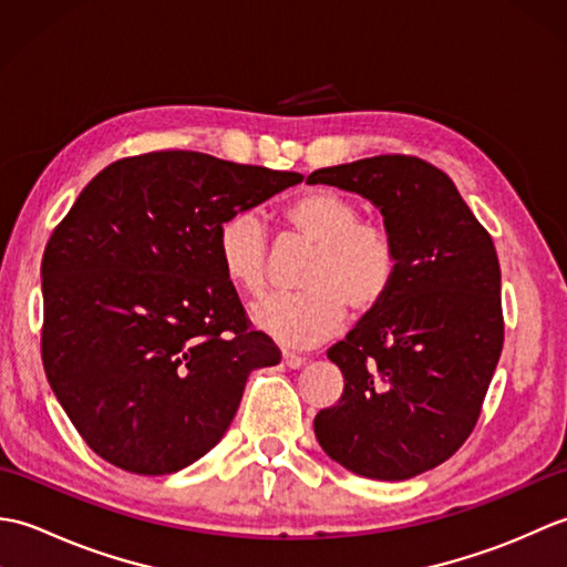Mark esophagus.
Here are the masks:
<instances>
[{
	"label": "esophagus",
	"mask_w": 567,
	"mask_h": 567,
	"mask_svg": "<svg viewBox=\"0 0 567 567\" xmlns=\"http://www.w3.org/2000/svg\"><path fill=\"white\" fill-rule=\"evenodd\" d=\"M282 363L287 365V368H292V370H297V368H302L305 365V358L302 355H297V353H282Z\"/></svg>",
	"instance_id": "1"
}]
</instances>
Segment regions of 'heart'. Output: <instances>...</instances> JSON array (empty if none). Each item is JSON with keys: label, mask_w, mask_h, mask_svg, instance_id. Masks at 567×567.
Here are the masks:
<instances>
[{"label": "heart", "mask_w": 567, "mask_h": 567, "mask_svg": "<svg viewBox=\"0 0 567 567\" xmlns=\"http://www.w3.org/2000/svg\"><path fill=\"white\" fill-rule=\"evenodd\" d=\"M287 221L317 246L302 277V295L262 297L250 319L270 339L292 348L319 346L343 327L346 307L368 315L388 297L396 275V246L388 226L365 221L360 207L336 189H311L287 207ZM262 216L238 209L216 231V256L238 290L265 285Z\"/></svg>", "instance_id": "heart-1"}]
</instances>
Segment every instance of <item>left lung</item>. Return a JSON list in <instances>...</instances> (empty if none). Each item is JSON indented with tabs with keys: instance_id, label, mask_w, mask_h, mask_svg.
I'll use <instances>...</instances> for the list:
<instances>
[{
	"instance_id": "obj_1",
	"label": "left lung",
	"mask_w": 567,
	"mask_h": 567,
	"mask_svg": "<svg viewBox=\"0 0 567 567\" xmlns=\"http://www.w3.org/2000/svg\"><path fill=\"white\" fill-rule=\"evenodd\" d=\"M307 183L375 204L396 246L388 297L327 351L343 394L317 414V441L360 477L426 473L470 436L502 353L495 244L453 179L412 155L321 167Z\"/></svg>"
}]
</instances>
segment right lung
<instances>
[{
    "label": "right lung",
    "mask_w": 567,
    "mask_h": 567,
    "mask_svg": "<svg viewBox=\"0 0 567 567\" xmlns=\"http://www.w3.org/2000/svg\"><path fill=\"white\" fill-rule=\"evenodd\" d=\"M299 183L207 153H146L104 167L58 224L41 262L43 368L106 463L171 475L199 461L250 372L280 363L248 327L216 231Z\"/></svg>",
    "instance_id": "1"
}]
</instances>
